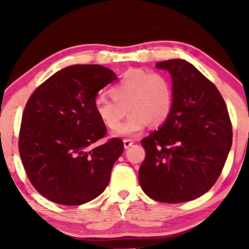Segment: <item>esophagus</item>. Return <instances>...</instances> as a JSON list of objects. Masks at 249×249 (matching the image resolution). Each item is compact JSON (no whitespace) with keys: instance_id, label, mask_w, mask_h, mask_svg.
<instances>
[{"instance_id":"obj_1","label":"esophagus","mask_w":249,"mask_h":249,"mask_svg":"<svg viewBox=\"0 0 249 249\" xmlns=\"http://www.w3.org/2000/svg\"><path fill=\"white\" fill-rule=\"evenodd\" d=\"M133 141H132V139H124V147L125 148H128V147H130L131 146V145H132L133 144Z\"/></svg>"}]
</instances>
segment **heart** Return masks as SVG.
Masks as SVG:
<instances>
[{"label": "heart", "instance_id": "1", "mask_svg": "<svg viewBox=\"0 0 249 249\" xmlns=\"http://www.w3.org/2000/svg\"><path fill=\"white\" fill-rule=\"evenodd\" d=\"M108 96L97 97L93 112L108 130L115 131L127 112L130 117L117 134L137 136L147 124L161 125L173 108L174 92L170 77L160 71L133 69L108 89Z\"/></svg>", "mask_w": 249, "mask_h": 249}]
</instances>
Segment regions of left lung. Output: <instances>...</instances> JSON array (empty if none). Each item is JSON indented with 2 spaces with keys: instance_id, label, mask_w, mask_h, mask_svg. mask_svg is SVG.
Returning a JSON list of instances; mask_svg holds the SVG:
<instances>
[{
  "instance_id": "obj_1",
  "label": "left lung",
  "mask_w": 249,
  "mask_h": 249,
  "mask_svg": "<svg viewBox=\"0 0 249 249\" xmlns=\"http://www.w3.org/2000/svg\"><path fill=\"white\" fill-rule=\"evenodd\" d=\"M156 67L172 77L174 102L162 126L142 139L139 184L153 200L179 204L215 184L232 146V123L221 93L191 63L168 59Z\"/></svg>"
}]
</instances>
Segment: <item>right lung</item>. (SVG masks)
<instances>
[{"label":"right lung","mask_w":249,"mask_h":249,"mask_svg":"<svg viewBox=\"0 0 249 249\" xmlns=\"http://www.w3.org/2000/svg\"><path fill=\"white\" fill-rule=\"evenodd\" d=\"M115 79L102 65H71L42 83L27 102L19 156L33 186L50 201L77 206L107 188L124 144L111 138L89 146L107 134L92 107L98 91Z\"/></svg>","instance_id":"1"}]
</instances>
